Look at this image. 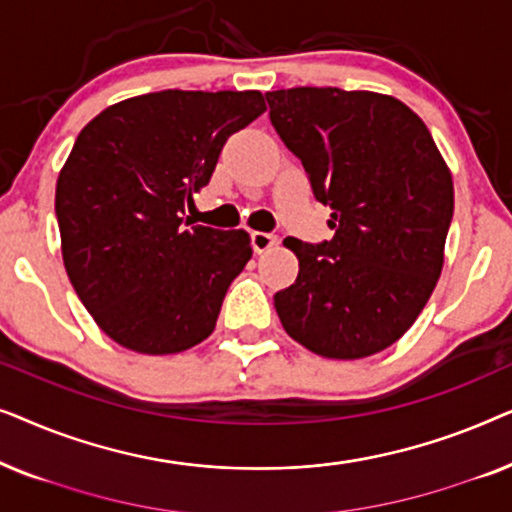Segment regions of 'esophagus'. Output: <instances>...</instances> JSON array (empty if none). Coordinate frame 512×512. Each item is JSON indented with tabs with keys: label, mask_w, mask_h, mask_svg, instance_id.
Returning <instances> with one entry per match:
<instances>
[{
	"label": "esophagus",
	"mask_w": 512,
	"mask_h": 512,
	"mask_svg": "<svg viewBox=\"0 0 512 512\" xmlns=\"http://www.w3.org/2000/svg\"><path fill=\"white\" fill-rule=\"evenodd\" d=\"M277 244V235L275 233H261V230H254L251 233V247H254V251H268L270 247H275Z\"/></svg>",
	"instance_id": "obj_1"
}]
</instances>
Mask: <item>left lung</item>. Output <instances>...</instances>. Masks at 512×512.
<instances>
[{
	"label": "left lung",
	"mask_w": 512,
	"mask_h": 512,
	"mask_svg": "<svg viewBox=\"0 0 512 512\" xmlns=\"http://www.w3.org/2000/svg\"><path fill=\"white\" fill-rule=\"evenodd\" d=\"M270 123L331 207V240L289 237L298 277L275 293L284 331L328 359H363L415 324L443 270L454 188L429 128L368 90L265 93Z\"/></svg>",
	"instance_id": "1"
}]
</instances>
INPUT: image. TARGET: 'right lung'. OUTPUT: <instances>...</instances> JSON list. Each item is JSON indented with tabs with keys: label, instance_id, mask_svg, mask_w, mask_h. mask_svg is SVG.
Instances as JSON below:
<instances>
[{
	"label": "right lung",
	"instance_id": "right-lung-1",
	"mask_svg": "<svg viewBox=\"0 0 512 512\" xmlns=\"http://www.w3.org/2000/svg\"><path fill=\"white\" fill-rule=\"evenodd\" d=\"M263 111L258 90H160L104 109L76 137L55 188L62 261L118 345L177 354L214 331L249 235L186 229L181 216L228 137Z\"/></svg>",
	"mask_w": 512,
	"mask_h": 512
}]
</instances>
